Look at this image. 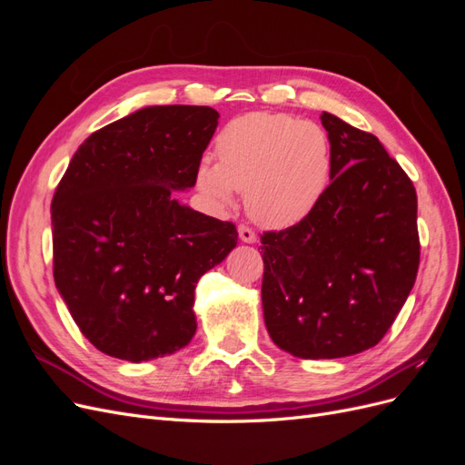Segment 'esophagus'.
<instances>
[{"mask_svg": "<svg viewBox=\"0 0 465 465\" xmlns=\"http://www.w3.org/2000/svg\"><path fill=\"white\" fill-rule=\"evenodd\" d=\"M238 238H241V241L246 242V244H254L256 242V232L248 229V227H244V224H241V227H238Z\"/></svg>", "mask_w": 465, "mask_h": 465, "instance_id": "esophagus-1", "label": "esophagus"}]
</instances>
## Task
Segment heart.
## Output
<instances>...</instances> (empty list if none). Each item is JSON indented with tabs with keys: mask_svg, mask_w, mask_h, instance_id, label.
Listing matches in <instances>:
<instances>
[{
	"mask_svg": "<svg viewBox=\"0 0 465 465\" xmlns=\"http://www.w3.org/2000/svg\"><path fill=\"white\" fill-rule=\"evenodd\" d=\"M217 161L195 166V188L215 207L244 190L248 215L262 227L287 229L304 221L333 176L330 139L318 124L281 112H250L217 135Z\"/></svg>",
	"mask_w": 465,
	"mask_h": 465,
	"instance_id": "b5f03b06",
	"label": "heart"
}]
</instances>
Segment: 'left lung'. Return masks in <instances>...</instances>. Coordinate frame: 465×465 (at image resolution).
<instances>
[{"instance_id": "8db88e82", "label": "left lung", "mask_w": 465, "mask_h": 465, "mask_svg": "<svg viewBox=\"0 0 465 465\" xmlns=\"http://www.w3.org/2000/svg\"><path fill=\"white\" fill-rule=\"evenodd\" d=\"M333 176L304 221L262 236V306L273 343L299 359L374 347L419 270L413 182L372 134L320 114Z\"/></svg>"}]
</instances>
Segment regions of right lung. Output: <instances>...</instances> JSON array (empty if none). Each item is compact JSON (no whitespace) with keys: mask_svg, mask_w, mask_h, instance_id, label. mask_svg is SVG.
<instances>
[{"mask_svg":"<svg viewBox=\"0 0 465 465\" xmlns=\"http://www.w3.org/2000/svg\"><path fill=\"white\" fill-rule=\"evenodd\" d=\"M219 124L209 106H145L91 134L52 200L54 281L81 333L142 362L186 347L195 285L236 227L178 202Z\"/></svg>","mask_w":465,"mask_h":465,"instance_id":"1","label":"right lung"}]
</instances>
